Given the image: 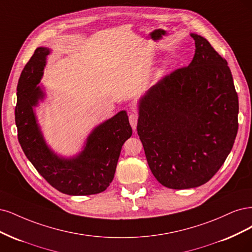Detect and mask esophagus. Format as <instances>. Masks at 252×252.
I'll return each mask as SVG.
<instances>
[{
	"label": "esophagus",
	"instance_id": "1",
	"mask_svg": "<svg viewBox=\"0 0 252 252\" xmlns=\"http://www.w3.org/2000/svg\"><path fill=\"white\" fill-rule=\"evenodd\" d=\"M128 120H129V124H131L132 128L134 131H136V127H137V123H138V115L136 113H131L128 116Z\"/></svg>",
	"mask_w": 252,
	"mask_h": 252
}]
</instances>
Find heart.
<instances>
[{"instance_id":"b5f03b06","label":"heart","mask_w":252,"mask_h":252,"mask_svg":"<svg viewBox=\"0 0 252 252\" xmlns=\"http://www.w3.org/2000/svg\"><path fill=\"white\" fill-rule=\"evenodd\" d=\"M166 73H167V66L166 64H163V66H162L157 72V79L160 80L163 78L166 75Z\"/></svg>"}]
</instances>
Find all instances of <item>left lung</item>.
Masks as SVG:
<instances>
[{
    "instance_id": "8db88e82",
    "label": "left lung",
    "mask_w": 252,
    "mask_h": 252,
    "mask_svg": "<svg viewBox=\"0 0 252 252\" xmlns=\"http://www.w3.org/2000/svg\"><path fill=\"white\" fill-rule=\"evenodd\" d=\"M196 50L138 100L137 132L149 166L165 188H198L223 165L238 133L239 99L227 62L190 33Z\"/></svg>"
}]
</instances>
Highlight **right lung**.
<instances>
[{"label": "right lung", "mask_w": 252, "mask_h": 252, "mask_svg": "<svg viewBox=\"0 0 252 252\" xmlns=\"http://www.w3.org/2000/svg\"><path fill=\"white\" fill-rule=\"evenodd\" d=\"M51 52L48 47L36 48L20 76L15 107L19 142L32 165L59 191L70 196L99 193L114 178L121 148L133 133L126 111L93 127L75 155L56 153L47 143L36 115V108L47 95L38 84Z\"/></svg>", "instance_id": "add662e5"}]
</instances>
